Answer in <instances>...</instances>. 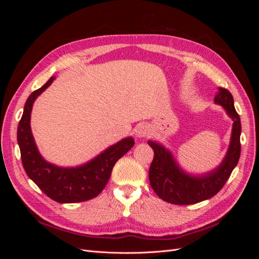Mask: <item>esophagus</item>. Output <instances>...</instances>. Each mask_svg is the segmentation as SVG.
<instances>
[{
    "label": "esophagus",
    "mask_w": 259,
    "mask_h": 259,
    "mask_svg": "<svg viewBox=\"0 0 259 259\" xmlns=\"http://www.w3.org/2000/svg\"><path fill=\"white\" fill-rule=\"evenodd\" d=\"M149 133V128L146 124L142 123V124H138L137 127L135 128V134L137 137L139 138H143V137H146L148 135Z\"/></svg>",
    "instance_id": "1"
}]
</instances>
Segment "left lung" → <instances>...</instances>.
I'll list each match as a JSON object with an SVG mask.
<instances>
[{
	"instance_id": "obj_1",
	"label": "left lung",
	"mask_w": 259,
	"mask_h": 259,
	"mask_svg": "<svg viewBox=\"0 0 259 259\" xmlns=\"http://www.w3.org/2000/svg\"><path fill=\"white\" fill-rule=\"evenodd\" d=\"M218 91L214 98L215 104L226 109L233 125L228 151L221 165L215 169L200 176L187 174L165 147L152 140L148 142L154 151V158L149 168V180L153 191L163 201L176 205H188L210 199L225 186L237 166L241 153L240 116L234 109L231 93L223 88Z\"/></svg>"
}]
</instances>
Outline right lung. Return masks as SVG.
Wrapping results in <instances>:
<instances>
[{"label": "right lung", "mask_w": 259, "mask_h": 259, "mask_svg": "<svg viewBox=\"0 0 259 259\" xmlns=\"http://www.w3.org/2000/svg\"><path fill=\"white\" fill-rule=\"evenodd\" d=\"M55 76L41 89L28 97L18 124L17 142L21 161L27 175L52 200L58 203L83 202L104 190L116 161L127 153L135 142L132 137L124 138L109 147L90 162L76 167H60L45 161L37 150L30 127L31 111L34 100L49 88Z\"/></svg>", "instance_id": "add662e5"}]
</instances>
